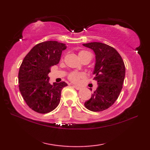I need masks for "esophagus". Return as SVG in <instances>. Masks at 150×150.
Listing matches in <instances>:
<instances>
[{
  "instance_id": "obj_1",
  "label": "esophagus",
  "mask_w": 150,
  "mask_h": 150,
  "mask_svg": "<svg viewBox=\"0 0 150 150\" xmlns=\"http://www.w3.org/2000/svg\"><path fill=\"white\" fill-rule=\"evenodd\" d=\"M73 88H75V89H76V90H81V86H75V85H73Z\"/></svg>"
}]
</instances>
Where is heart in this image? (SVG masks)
Masks as SVG:
<instances>
[{"label": "heart", "instance_id": "b5f03b06", "mask_svg": "<svg viewBox=\"0 0 150 150\" xmlns=\"http://www.w3.org/2000/svg\"><path fill=\"white\" fill-rule=\"evenodd\" d=\"M89 52H86V51L84 50H81L79 52V57H81L82 56L84 55L85 54H86ZM85 77V75L83 73H78V72H72L71 73H70L69 75V79L70 81L73 82H75V83H77V82H79L80 79L82 78H84Z\"/></svg>", "mask_w": 150, "mask_h": 150}]
</instances>
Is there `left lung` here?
Masks as SVG:
<instances>
[{"label": "left lung", "mask_w": 150, "mask_h": 150, "mask_svg": "<svg viewBox=\"0 0 150 150\" xmlns=\"http://www.w3.org/2000/svg\"><path fill=\"white\" fill-rule=\"evenodd\" d=\"M95 54L94 79L98 87L85 107L92 111H101L112 106L119 97L125 77V66L122 57L113 47L101 42L83 44Z\"/></svg>", "instance_id": "left-lung-1"}]
</instances>
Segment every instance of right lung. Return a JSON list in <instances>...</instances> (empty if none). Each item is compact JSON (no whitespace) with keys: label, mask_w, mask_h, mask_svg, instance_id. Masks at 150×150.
Segmentation results:
<instances>
[{"label":"right lung","mask_w":150,"mask_h":150,"mask_svg":"<svg viewBox=\"0 0 150 150\" xmlns=\"http://www.w3.org/2000/svg\"><path fill=\"white\" fill-rule=\"evenodd\" d=\"M65 44L46 41L35 46L22 61L18 71V87L24 101L31 110L47 113L55 110L60 100L65 82L50 83L51 67L60 61Z\"/></svg>","instance_id":"add662e5"}]
</instances>
